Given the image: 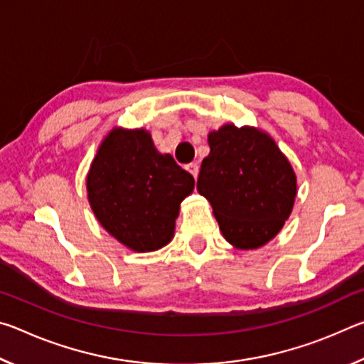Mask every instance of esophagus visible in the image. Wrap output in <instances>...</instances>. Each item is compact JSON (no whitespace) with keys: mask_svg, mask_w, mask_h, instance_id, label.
Returning a JSON list of instances; mask_svg holds the SVG:
<instances>
[{"mask_svg":"<svg viewBox=\"0 0 364 364\" xmlns=\"http://www.w3.org/2000/svg\"><path fill=\"white\" fill-rule=\"evenodd\" d=\"M186 170L189 171L191 175H193L194 178H197V175H199V165H197L196 162H191L186 165Z\"/></svg>","mask_w":364,"mask_h":364,"instance_id":"34e87169","label":"esophagus"}]
</instances>
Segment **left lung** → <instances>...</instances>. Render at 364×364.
Instances as JSON below:
<instances>
[{
  "label": "left lung",
  "mask_w": 364,
  "mask_h": 364,
  "mask_svg": "<svg viewBox=\"0 0 364 364\" xmlns=\"http://www.w3.org/2000/svg\"><path fill=\"white\" fill-rule=\"evenodd\" d=\"M197 191L210 202L228 242L257 249L271 241L292 212L297 178L274 139L254 127L226 123L208 133Z\"/></svg>",
  "instance_id": "1"
}]
</instances>
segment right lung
Returning <instances> with one entry per match:
<instances>
[{
	"label": "right lung",
	"instance_id": "right-lung-1",
	"mask_svg": "<svg viewBox=\"0 0 364 364\" xmlns=\"http://www.w3.org/2000/svg\"><path fill=\"white\" fill-rule=\"evenodd\" d=\"M193 189V175L170 154H160L144 128H114L86 176L95 217L134 252L157 250L171 241L180 204Z\"/></svg>",
	"mask_w": 364,
	"mask_h": 364
}]
</instances>
